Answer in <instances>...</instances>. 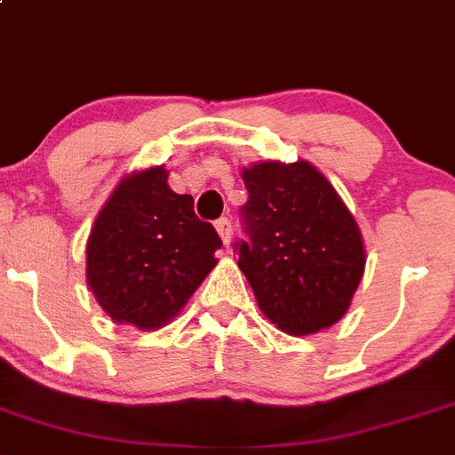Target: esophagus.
I'll use <instances>...</instances> for the list:
<instances>
[{"instance_id":"34e87169","label":"esophagus","mask_w":455,"mask_h":455,"mask_svg":"<svg viewBox=\"0 0 455 455\" xmlns=\"http://www.w3.org/2000/svg\"><path fill=\"white\" fill-rule=\"evenodd\" d=\"M215 228H217V233H220V238H222L224 244L231 243V235H233L231 220H227V217H222V220H217Z\"/></svg>"}]
</instances>
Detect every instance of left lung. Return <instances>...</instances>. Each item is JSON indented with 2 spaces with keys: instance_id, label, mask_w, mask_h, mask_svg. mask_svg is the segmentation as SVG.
<instances>
[{
  "instance_id": "8db88e82",
  "label": "left lung",
  "mask_w": 455,
  "mask_h": 455,
  "mask_svg": "<svg viewBox=\"0 0 455 455\" xmlns=\"http://www.w3.org/2000/svg\"><path fill=\"white\" fill-rule=\"evenodd\" d=\"M250 240L235 243L238 267L260 311L304 337L334 325L366 266L364 240L337 189L314 164L259 162L243 169Z\"/></svg>"
}]
</instances>
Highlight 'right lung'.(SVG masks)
Instances as JSON below:
<instances>
[{
  "mask_svg": "<svg viewBox=\"0 0 455 455\" xmlns=\"http://www.w3.org/2000/svg\"><path fill=\"white\" fill-rule=\"evenodd\" d=\"M167 169L130 173L98 212L86 243V283L112 321L167 325L215 267L222 240L176 195Z\"/></svg>",
  "mask_w": 455,
  "mask_h": 455,
  "instance_id": "add662e5",
  "label": "right lung"
}]
</instances>
